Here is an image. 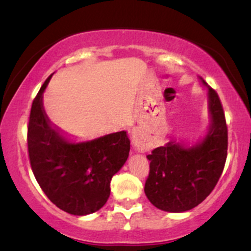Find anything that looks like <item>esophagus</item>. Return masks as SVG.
I'll list each match as a JSON object with an SVG mask.
<instances>
[{
  "instance_id": "esophagus-1",
  "label": "esophagus",
  "mask_w": 251,
  "mask_h": 251,
  "mask_svg": "<svg viewBox=\"0 0 251 251\" xmlns=\"http://www.w3.org/2000/svg\"><path fill=\"white\" fill-rule=\"evenodd\" d=\"M132 144H133V148H134L135 150H138V151H140V150H143L142 144L138 142V140H133V142H132Z\"/></svg>"
}]
</instances>
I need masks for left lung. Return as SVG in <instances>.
<instances>
[{
  "label": "left lung",
  "mask_w": 251,
  "mask_h": 251,
  "mask_svg": "<svg viewBox=\"0 0 251 251\" xmlns=\"http://www.w3.org/2000/svg\"><path fill=\"white\" fill-rule=\"evenodd\" d=\"M208 89L211 124L206 137L192 148L170 142L148 155L150 172L144 191L155 208L164 211L194 209L211 194L223 172L227 126L217 92L209 86Z\"/></svg>",
  "instance_id": "1"
}]
</instances>
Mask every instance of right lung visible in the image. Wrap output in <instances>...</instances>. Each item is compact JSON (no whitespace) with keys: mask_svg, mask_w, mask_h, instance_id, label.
<instances>
[{"mask_svg":"<svg viewBox=\"0 0 251 251\" xmlns=\"http://www.w3.org/2000/svg\"><path fill=\"white\" fill-rule=\"evenodd\" d=\"M50 76L31 103L27 133L31 170L57 208L75 216L92 214L107 201L112 177L127 160L129 140L122 131L86 143L67 142L51 127L42 106Z\"/></svg>","mask_w":251,"mask_h":251,"instance_id":"obj_1","label":"right lung"}]
</instances>
